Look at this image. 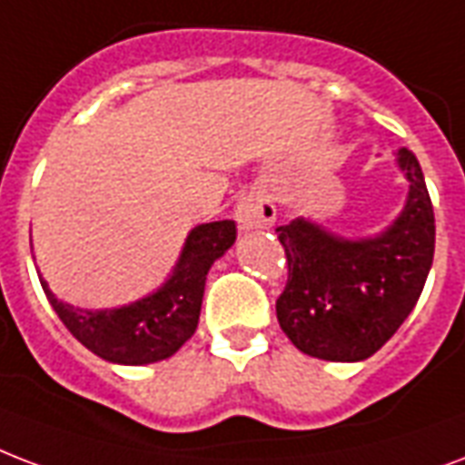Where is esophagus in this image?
<instances>
[{
  "mask_svg": "<svg viewBox=\"0 0 465 465\" xmlns=\"http://www.w3.org/2000/svg\"><path fill=\"white\" fill-rule=\"evenodd\" d=\"M236 222L243 232L253 229H268L275 222V204L268 194L263 193H248L243 194L236 204Z\"/></svg>",
  "mask_w": 465,
  "mask_h": 465,
  "instance_id": "34e87169",
  "label": "esophagus"
}]
</instances>
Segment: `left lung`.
<instances>
[{"label": "left lung", "mask_w": 465, "mask_h": 465, "mask_svg": "<svg viewBox=\"0 0 465 465\" xmlns=\"http://www.w3.org/2000/svg\"><path fill=\"white\" fill-rule=\"evenodd\" d=\"M407 200L373 236H341L312 219L278 226L288 285L275 302L280 329L322 361L356 363L395 334L420 300L434 261V209L420 161L398 148Z\"/></svg>", "instance_id": "1"}]
</instances>
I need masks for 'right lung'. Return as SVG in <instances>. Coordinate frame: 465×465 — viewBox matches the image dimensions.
<instances>
[{"instance_id": "add662e5", "label": "right lung", "mask_w": 465, "mask_h": 465, "mask_svg": "<svg viewBox=\"0 0 465 465\" xmlns=\"http://www.w3.org/2000/svg\"><path fill=\"white\" fill-rule=\"evenodd\" d=\"M236 241L232 219L190 229L183 251L161 288L136 302L83 310L55 297L38 271L48 302L77 341L119 366H148L170 359L194 334L209 268Z\"/></svg>"}]
</instances>
